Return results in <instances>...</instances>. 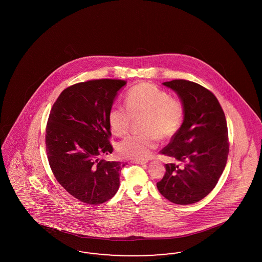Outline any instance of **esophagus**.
I'll return each mask as SVG.
<instances>
[{
  "label": "esophagus",
  "instance_id": "obj_1",
  "mask_svg": "<svg viewBox=\"0 0 262 262\" xmlns=\"http://www.w3.org/2000/svg\"><path fill=\"white\" fill-rule=\"evenodd\" d=\"M133 163H135V164H138V165H145L147 161H142V160H134Z\"/></svg>",
  "mask_w": 262,
  "mask_h": 262
}]
</instances>
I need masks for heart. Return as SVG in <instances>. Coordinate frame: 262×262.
I'll return each mask as SVG.
<instances>
[{
  "label": "heart",
  "mask_w": 262,
  "mask_h": 262,
  "mask_svg": "<svg viewBox=\"0 0 262 262\" xmlns=\"http://www.w3.org/2000/svg\"><path fill=\"white\" fill-rule=\"evenodd\" d=\"M125 107L113 106L108 113V123L113 134L125 135L135 119H141L142 134L124 138L118 144L119 153L135 160H145L159 144V138L174 137L184 122L185 106L181 100L148 82H142L128 89Z\"/></svg>",
  "instance_id": "heart-1"
}]
</instances>
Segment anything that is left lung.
Instances as JSON below:
<instances>
[{
	"mask_svg": "<svg viewBox=\"0 0 262 262\" xmlns=\"http://www.w3.org/2000/svg\"><path fill=\"white\" fill-rule=\"evenodd\" d=\"M185 106L184 122L160 152L174 162L157 183L164 198L181 205L195 203L215 187L229 154L228 127L220 103L208 89L185 79L163 82Z\"/></svg>",
	"mask_w": 262,
	"mask_h": 262,
	"instance_id": "left-lung-1",
	"label": "left lung"
}]
</instances>
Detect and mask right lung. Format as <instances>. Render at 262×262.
I'll list each match as a JSON object with an SVG mask.
<instances>
[{"label":"right lung","mask_w":262,"mask_h":262,"mask_svg":"<svg viewBox=\"0 0 262 262\" xmlns=\"http://www.w3.org/2000/svg\"><path fill=\"white\" fill-rule=\"evenodd\" d=\"M125 80L95 79L66 88L51 110L46 151L56 180L71 195L101 204L119 189L125 163L105 161L112 153L108 113Z\"/></svg>","instance_id":"right-lung-1"}]
</instances>
